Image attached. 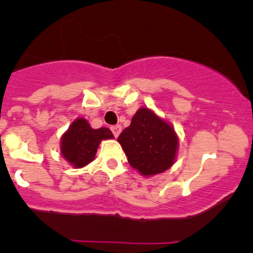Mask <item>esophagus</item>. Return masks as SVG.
<instances>
[{
    "label": "esophagus",
    "instance_id": "1",
    "mask_svg": "<svg viewBox=\"0 0 253 253\" xmlns=\"http://www.w3.org/2000/svg\"><path fill=\"white\" fill-rule=\"evenodd\" d=\"M110 129H112V132H113V134H114V136H119V134L121 133V130H123V127H121L120 125H115V126L110 127Z\"/></svg>",
    "mask_w": 253,
    "mask_h": 253
}]
</instances>
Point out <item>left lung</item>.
Wrapping results in <instances>:
<instances>
[{"mask_svg":"<svg viewBox=\"0 0 253 253\" xmlns=\"http://www.w3.org/2000/svg\"><path fill=\"white\" fill-rule=\"evenodd\" d=\"M118 141L128 163L141 175L164 172L175 162L178 139L175 129L149 108H140Z\"/></svg>","mask_w":253,"mask_h":253,"instance_id":"left-lung-1","label":"left lung"}]
</instances>
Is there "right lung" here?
Masks as SVG:
<instances>
[{"instance_id":"add662e5","label":"right lung","mask_w":253,"mask_h":253,"mask_svg":"<svg viewBox=\"0 0 253 253\" xmlns=\"http://www.w3.org/2000/svg\"><path fill=\"white\" fill-rule=\"evenodd\" d=\"M112 130L107 127L94 129L85 119H77L62 136L60 151L75 168H83L94 161L98 144L104 139H113Z\"/></svg>"}]
</instances>
